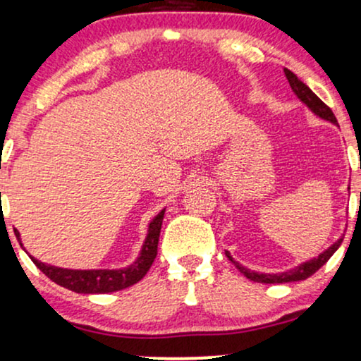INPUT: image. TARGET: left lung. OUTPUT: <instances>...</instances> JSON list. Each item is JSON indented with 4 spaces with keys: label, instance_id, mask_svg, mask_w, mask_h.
<instances>
[{
    "label": "left lung",
    "instance_id": "left-lung-1",
    "mask_svg": "<svg viewBox=\"0 0 361 361\" xmlns=\"http://www.w3.org/2000/svg\"><path fill=\"white\" fill-rule=\"evenodd\" d=\"M284 75H286L289 85H291V90L295 92V95L298 97V99H300L301 104H305L306 106H308V109L314 115H317V117L326 120V122H331L333 126H338L335 114L331 112L330 106L324 105L323 102L319 100L313 92H311V88L308 85H305V83L301 82V80L298 78L295 73L289 72V70H286V68H284ZM348 190H350V188H348ZM341 243H343V238H340L336 243H333L330 247L324 249L323 252H319V255L317 257H313V259L301 262V264H298V266H295V268H291V269L283 271V273H257V271H251V269H247L246 266L239 264V262L235 261L234 257L231 256L228 251H226V256H228L229 261L233 262L235 268L241 271V273L246 276L247 279H251V281L266 283V284L295 283V281H303V279L310 278L311 274L317 273V271L322 268L324 262H326L333 255H335L336 249L340 247Z\"/></svg>",
    "mask_w": 361,
    "mask_h": 361
}]
</instances>
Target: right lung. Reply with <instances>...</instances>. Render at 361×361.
<instances>
[{
	"instance_id": "obj_1",
	"label": "right lung",
	"mask_w": 361,
	"mask_h": 361,
	"mask_svg": "<svg viewBox=\"0 0 361 361\" xmlns=\"http://www.w3.org/2000/svg\"><path fill=\"white\" fill-rule=\"evenodd\" d=\"M164 214H166V209H162V211H160L159 214L149 222L145 241L142 244L139 256H137V259L133 261L132 264H128L127 268L68 269V268H58V266L47 264V262L35 259L33 256L30 257L44 276H48L51 281H55L56 284H60V286L70 289V291L83 293V295L120 291V289H126L128 286H132V284L139 283L140 279L147 274V271L150 269V266H152L155 256H157L159 235H160V228H162ZM15 235L21 244V238H20V233H18V229H15ZM21 246H23V244H21Z\"/></svg>"
}]
</instances>
